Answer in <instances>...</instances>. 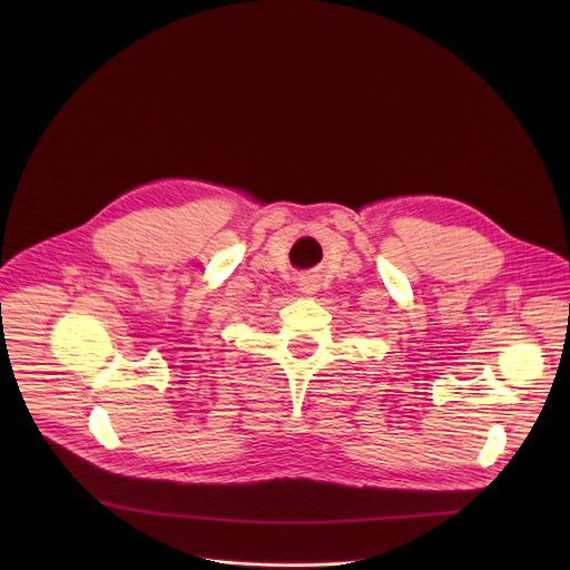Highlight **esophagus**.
Returning a JSON list of instances; mask_svg holds the SVG:
<instances>
[{"label": "esophagus", "mask_w": 570, "mask_h": 570, "mask_svg": "<svg viewBox=\"0 0 570 570\" xmlns=\"http://www.w3.org/2000/svg\"><path fill=\"white\" fill-rule=\"evenodd\" d=\"M297 286H299V291H302V293H315L320 284H317V277H315V275H302Z\"/></svg>", "instance_id": "1"}]
</instances>
